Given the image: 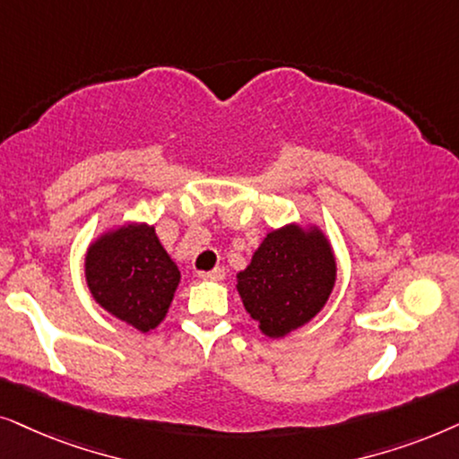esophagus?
<instances>
[{"instance_id":"esophagus-1","label":"esophagus","mask_w":459,"mask_h":459,"mask_svg":"<svg viewBox=\"0 0 459 459\" xmlns=\"http://www.w3.org/2000/svg\"><path fill=\"white\" fill-rule=\"evenodd\" d=\"M201 279H207V281H222L224 279V268L222 266H216L212 268V271H205L199 274Z\"/></svg>"}]
</instances>
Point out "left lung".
Here are the masks:
<instances>
[{
    "instance_id": "left-lung-1",
    "label": "left lung",
    "mask_w": 459,
    "mask_h": 459,
    "mask_svg": "<svg viewBox=\"0 0 459 459\" xmlns=\"http://www.w3.org/2000/svg\"><path fill=\"white\" fill-rule=\"evenodd\" d=\"M237 279L243 307L262 332L283 338L325 307L335 283V260L319 230L307 233L293 224L268 233Z\"/></svg>"
}]
</instances>
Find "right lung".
Wrapping results in <instances>:
<instances>
[{"mask_svg":"<svg viewBox=\"0 0 459 459\" xmlns=\"http://www.w3.org/2000/svg\"><path fill=\"white\" fill-rule=\"evenodd\" d=\"M85 279L102 308L140 332H149L166 316L180 271L152 226L127 224L90 246Z\"/></svg>","mask_w":459,"mask_h":459,"instance_id":"right-lung-1","label":"right lung"}]
</instances>
